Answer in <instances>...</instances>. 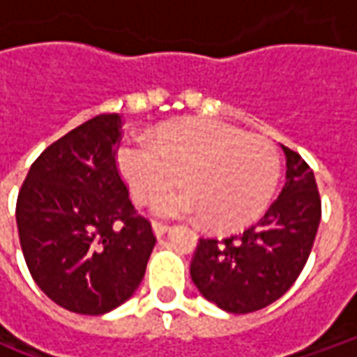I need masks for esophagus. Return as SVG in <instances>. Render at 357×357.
Segmentation results:
<instances>
[{
	"label": "esophagus",
	"mask_w": 357,
	"mask_h": 357,
	"mask_svg": "<svg viewBox=\"0 0 357 357\" xmlns=\"http://www.w3.org/2000/svg\"><path fill=\"white\" fill-rule=\"evenodd\" d=\"M170 229L172 225L164 224V222H153V231H155L156 237H162V235H166Z\"/></svg>",
	"instance_id": "esophagus-1"
}]
</instances>
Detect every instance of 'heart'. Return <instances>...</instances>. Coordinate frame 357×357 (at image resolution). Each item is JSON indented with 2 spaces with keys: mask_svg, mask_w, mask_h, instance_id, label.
<instances>
[{
  "mask_svg": "<svg viewBox=\"0 0 357 357\" xmlns=\"http://www.w3.org/2000/svg\"><path fill=\"white\" fill-rule=\"evenodd\" d=\"M118 168L137 202H149L179 181L187 189L158 199L162 216H204L214 229L255 222L273 197L279 155L271 141L218 120L185 118L160 126L153 139L120 145Z\"/></svg>",
  "mask_w": 357,
  "mask_h": 357,
  "instance_id": "1",
  "label": "heart"
}]
</instances>
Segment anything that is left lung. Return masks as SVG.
<instances>
[{
	"label": "left lung",
	"instance_id": "1",
	"mask_svg": "<svg viewBox=\"0 0 357 357\" xmlns=\"http://www.w3.org/2000/svg\"><path fill=\"white\" fill-rule=\"evenodd\" d=\"M284 187L277 201L243 233L199 239L191 279L201 294L231 314H248L281 298L314 247L321 199L314 172L289 147Z\"/></svg>",
	"mask_w": 357,
	"mask_h": 357
}]
</instances>
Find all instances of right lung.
<instances>
[{
  "mask_svg": "<svg viewBox=\"0 0 357 357\" xmlns=\"http://www.w3.org/2000/svg\"><path fill=\"white\" fill-rule=\"evenodd\" d=\"M122 118L99 114L38 156L17 199L22 255L38 287L68 312L101 315L132 296L156 237L116 166Z\"/></svg>",
  "mask_w": 357,
  "mask_h": 357,
  "instance_id": "obj_1",
  "label": "right lung"
}]
</instances>
